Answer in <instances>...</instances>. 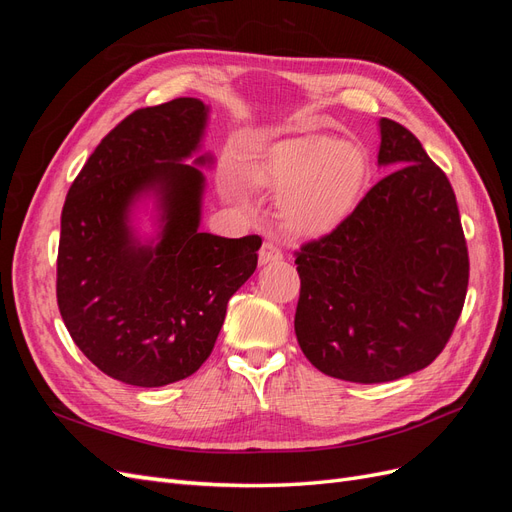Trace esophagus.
<instances>
[{"label":"esophagus","mask_w":512,"mask_h":512,"mask_svg":"<svg viewBox=\"0 0 512 512\" xmlns=\"http://www.w3.org/2000/svg\"><path fill=\"white\" fill-rule=\"evenodd\" d=\"M284 258V252L282 247L273 243V241H265L260 247V254H258V260L260 265H267V262H275V260H282Z\"/></svg>","instance_id":"obj_1"}]
</instances>
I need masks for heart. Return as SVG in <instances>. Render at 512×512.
Returning <instances> with one entry per match:
<instances>
[{"mask_svg":"<svg viewBox=\"0 0 512 512\" xmlns=\"http://www.w3.org/2000/svg\"><path fill=\"white\" fill-rule=\"evenodd\" d=\"M367 160L352 141L327 134H305L271 147L247 166L245 177L256 188L279 192L277 211L294 232L329 230L352 209L365 179ZM230 198H237L226 190Z\"/></svg>","mask_w":512,"mask_h":512,"instance_id":"heart-1","label":"heart"}]
</instances>
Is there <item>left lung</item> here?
<instances>
[{
  "instance_id": "obj_1",
  "label": "left lung",
  "mask_w": 512,
  "mask_h": 512,
  "mask_svg": "<svg viewBox=\"0 0 512 512\" xmlns=\"http://www.w3.org/2000/svg\"><path fill=\"white\" fill-rule=\"evenodd\" d=\"M378 164L393 170L329 235L294 252L299 346L322 374L359 384L433 363L453 335L470 277L451 181L410 130L386 117Z\"/></svg>"
}]
</instances>
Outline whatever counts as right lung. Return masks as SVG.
<instances>
[{
  "mask_svg": "<svg viewBox=\"0 0 512 512\" xmlns=\"http://www.w3.org/2000/svg\"><path fill=\"white\" fill-rule=\"evenodd\" d=\"M209 106L177 98L138 108L108 132L61 211L57 305L74 344L106 376L164 386L192 376L215 346L228 299L258 265L262 239L200 232L198 151ZM153 193L159 239L141 244L129 211Z\"/></svg>",
  "mask_w": 512,
  "mask_h": 512,
  "instance_id": "1",
  "label": "right lung"
}]
</instances>
